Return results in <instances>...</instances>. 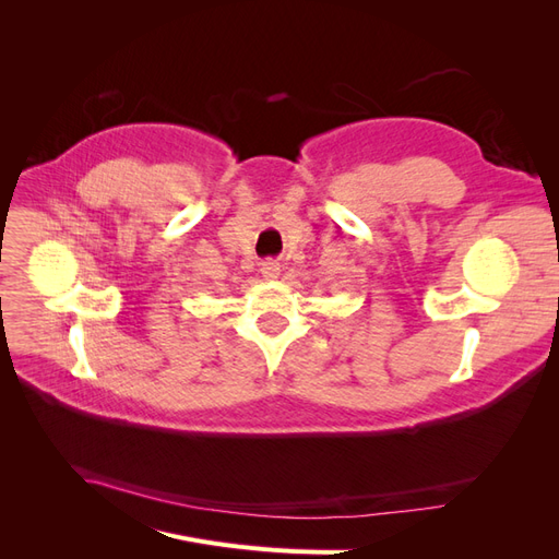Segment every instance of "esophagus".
Here are the masks:
<instances>
[{
	"instance_id": "obj_1",
	"label": "esophagus",
	"mask_w": 559,
	"mask_h": 559,
	"mask_svg": "<svg viewBox=\"0 0 559 559\" xmlns=\"http://www.w3.org/2000/svg\"><path fill=\"white\" fill-rule=\"evenodd\" d=\"M261 275H263L265 280H277V275H280V263H277L275 259H265V261L261 263Z\"/></svg>"
}]
</instances>
